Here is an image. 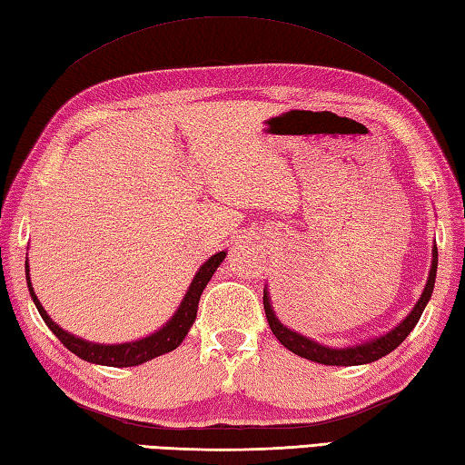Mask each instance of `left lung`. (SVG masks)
Segmentation results:
<instances>
[{
  "label": "left lung",
  "instance_id": "8db88e82",
  "mask_svg": "<svg viewBox=\"0 0 465 465\" xmlns=\"http://www.w3.org/2000/svg\"><path fill=\"white\" fill-rule=\"evenodd\" d=\"M435 275H437V247H433V265H430L427 286H425V290H422V296H420L419 302L414 304L412 312L406 316V319L401 324H398L396 329L390 331L388 335L373 339V341H370V343L347 347V349H331V347L319 345V343H314V341L298 335V332H294V331H290L288 327H283V324L278 321V316H275L273 311H272L267 290L263 292V308H265V316H267V322H270L272 332L275 337H278V341L283 347L290 349L292 353H296L300 357H304V360H311V361H316V363H324V365L371 363V361H378L380 357L388 355L390 351H394V349L401 345L406 337L411 335L414 324L419 322L422 311H425L430 294H433Z\"/></svg>",
  "mask_w": 465,
  "mask_h": 465
}]
</instances>
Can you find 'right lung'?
<instances>
[{"instance_id": "right-lung-1", "label": "right lung", "mask_w": 465, "mask_h": 465, "mask_svg": "<svg viewBox=\"0 0 465 465\" xmlns=\"http://www.w3.org/2000/svg\"><path fill=\"white\" fill-rule=\"evenodd\" d=\"M224 257H226L224 251H220V253L212 255L208 262L200 267L192 282L190 290H187L182 306L177 308L173 319H171L165 327L154 332V335H151V337L134 341V343H122V345H95V343H89V341H84L79 337L69 335V332H64L59 324H54L51 319H48L46 311L40 306L35 290H32V283H30L28 263H26V280H28L30 296H32V300H35V304L38 308L40 316H43V321L48 324V329L54 332L56 339H59L71 353H75L77 357H81V360H85L89 363L112 365V368H130V365L144 363V361L153 360V357L169 353L179 347V343L185 339L187 331H190V327L195 321V312H198V302H200L203 288H206V283L210 282L212 275H214L216 267L223 263Z\"/></svg>"}]
</instances>
